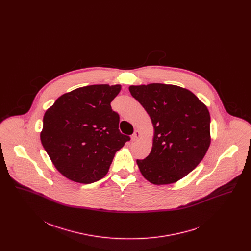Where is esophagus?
I'll use <instances>...</instances> for the list:
<instances>
[{
	"instance_id": "34e87169",
	"label": "esophagus",
	"mask_w": 251,
	"mask_h": 251,
	"mask_svg": "<svg viewBox=\"0 0 251 251\" xmlns=\"http://www.w3.org/2000/svg\"><path fill=\"white\" fill-rule=\"evenodd\" d=\"M140 137H141V132H140V131L136 130V131L133 132V134L131 135V140H132V141H136V140H138Z\"/></svg>"
}]
</instances>
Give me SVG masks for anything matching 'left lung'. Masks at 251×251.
Listing matches in <instances>:
<instances>
[{
    "mask_svg": "<svg viewBox=\"0 0 251 251\" xmlns=\"http://www.w3.org/2000/svg\"><path fill=\"white\" fill-rule=\"evenodd\" d=\"M129 90L154 128L151 153L136 160L140 172L153 184L176 182L197 167L209 149L208 109L191 91L173 84L131 85Z\"/></svg>",
    "mask_w": 251,
    "mask_h": 251,
    "instance_id": "1",
    "label": "left lung"
}]
</instances>
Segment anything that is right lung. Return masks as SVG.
I'll list each match as a JSON object with an SVG mask.
<instances>
[{
  "label": "right lung",
  "instance_id": "right-lung-1",
  "mask_svg": "<svg viewBox=\"0 0 251 251\" xmlns=\"http://www.w3.org/2000/svg\"><path fill=\"white\" fill-rule=\"evenodd\" d=\"M120 84H93L59 97L43 118L40 140L62 175L92 183L107 174L114 156L130 140L119 130L111 101Z\"/></svg>",
  "mask_w": 251,
  "mask_h": 251
}]
</instances>
